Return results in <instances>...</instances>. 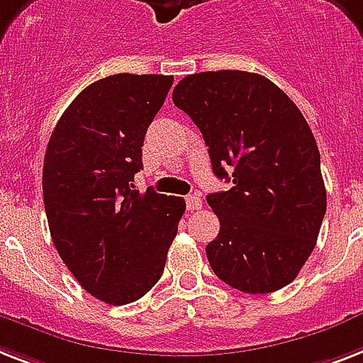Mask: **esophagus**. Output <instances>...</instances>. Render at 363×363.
Returning <instances> with one entry per match:
<instances>
[{"mask_svg":"<svg viewBox=\"0 0 363 363\" xmlns=\"http://www.w3.org/2000/svg\"><path fill=\"white\" fill-rule=\"evenodd\" d=\"M203 207V201H201V197H197V196H186V208L190 212L194 211H199V208Z\"/></svg>","mask_w":363,"mask_h":363,"instance_id":"1","label":"esophagus"}]
</instances>
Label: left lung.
<instances>
[{
	"label": "left lung",
	"mask_w": 363,
	"mask_h": 363,
	"mask_svg": "<svg viewBox=\"0 0 363 363\" xmlns=\"http://www.w3.org/2000/svg\"><path fill=\"white\" fill-rule=\"evenodd\" d=\"M173 102L201 130L214 175L233 181L207 196L220 220L207 246L214 274L250 294L289 285L326 212L319 147L302 111L270 79L244 70L186 76Z\"/></svg>",
	"instance_id": "left-lung-1"
}]
</instances>
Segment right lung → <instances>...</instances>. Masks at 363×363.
<instances>
[{
    "label": "right lung",
    "instance_id": "1",
    "mask_svg": "<svg viewBox=\"0 0 363 363\" xmlns=\"http://www.w3.org/2000/svg\"><path fill=\"white\" fill-rule=\"evenodd\" d=\"M173 76L113 74L85 87L57 121L43 167L52 240L78 284L111 306L155 287L186 211L182 197L134 190L147 128Z\"/></svg>",
    "mask_w": 363,
    "mask_h": 363
}]
</instances>
